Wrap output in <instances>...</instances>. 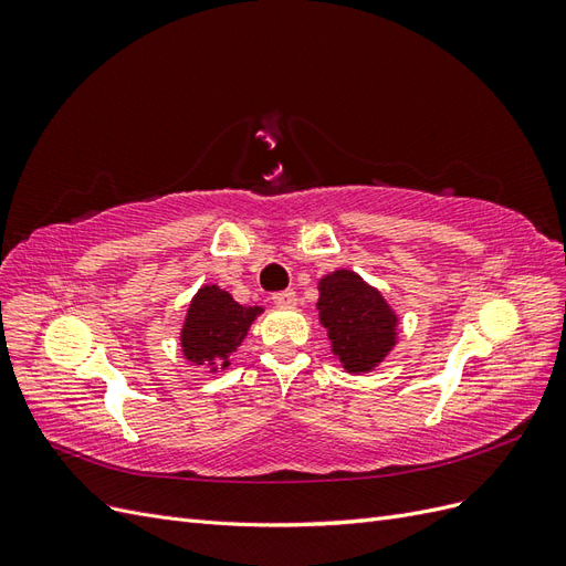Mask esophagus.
<instances>
[{"mask_svg":"<svg viewBox=\"0 0 566 566\" xmlns=\"http://www.w3.org/2000/svg\"><path fill=\"white\" fill-rule=\"evenodd\" d=\"M273 304L281 306V310H295V306H297V293H295V290H283V293L273 295Z\"/></svg>","mask_w":566,"mask_h":566,"instance_id":"obj_1","label":"esophagus"}]
</instances>
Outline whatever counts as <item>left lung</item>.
<instances>
[{
    "instance_id": "obj_1",
    "label": "left lung",
    "mask_w": 566,
    "mask_h": 566,
    "mask_svg": "<svg viewBox=\"0 0 566 566\" xmlns=\"http://www.w3.org/2000/svg\"><path fill=\"white\" fill-rule=\"evenodd\" d=\"M316 310L328 331L331 352L352 375L375 370L397 345V312L356 271L337 269L323 276Z\"/></svg>"
}]
</instances>
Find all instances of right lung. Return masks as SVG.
Wrapping results in <instances>:
<instances>
[{"label":"right lung","instance_id":"right-lung-1","mask_svg":"<svg viewBox=\"0 0 566 566\" xmlns=\"http://www.w3.org/2000/svg\"><path fill=\"white\" fill-rule=\"evenodd\" d=\"M262 306L238 304L219 285H202L193 295L181 325V352L191 366H208L210 373L231 366L229 356L241 347Z\"/></svg>","mask_w":566,"mask_h":566}]
</instances>
